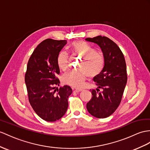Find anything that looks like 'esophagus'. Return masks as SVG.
I'll use <instances>...</instances> for the list:
<instances>
[{"label": "esophagus", "mask_w": 150, "mask_h": 150, "mask_svg": "<svg viewBox=\"0 0 150 150\" xmlns=\"http://www.w3.org/2000/svg\"><path fill=\"white\" fill-rule=\"evenodd\" d=\"M82 91H83L82 89H76V90H74V92H76V93H78V92H82Z\"/></svg>", "instance_id": "34e87169"}]
</instances>
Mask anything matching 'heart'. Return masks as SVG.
<instances>
[{
	"label": "heart",
	"instance_id": "obj_1",
	"mask_svg": "<svg viewBox=\"0 0 150 150\" xmlns=\"http://www.w3.org/2000/svg\"><path fill=\"white\" fill-rule=\"evenodd\" d=\"M74 52L82 56L79 69H74L67 72L63 76L64 81L75 88L82 87L88 76L95 78L99 75L104 65V58L100 54L95 52L93 47L81 41L73 42ZM57 65L62 71H65L68 67L69 54L65 50H62L57 56Z\"/></svg>",
	"mask_w": 150,
	"mask_h": 150
}]
</instances>
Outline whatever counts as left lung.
Returning a JSON list of instances; mask_svg holds the SVG:
<instances>
[{
    "label": "left lung",
    "mask_w": 150,
    "mask_h": 150,
    "mask_svg": "<svg viewBox=\"0 0 150 150\" xmlns=\"http://www.w3.org/2000/svg\"><path fill=\"white\" fill-rule=\"evenodd\" d=\"M85 40L100 47L104 60L103 71L93 78L97 88L90 90L92 98L86 109L95 117L105 118L111 115L121 103L127 81L125 60L118 45L107 37L98 35Z\"/></svg>",
    "instance_id": "1"
}]
</instances>
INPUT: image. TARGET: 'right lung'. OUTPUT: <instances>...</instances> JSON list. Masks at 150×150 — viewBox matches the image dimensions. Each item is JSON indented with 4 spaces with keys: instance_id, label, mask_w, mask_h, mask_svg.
<instances>
[{
    "instance_id": "obj_1",
    "label": "right lung",
    "mask_w": 150,
    "mask_h": 150,
    "mask_svg": "<svg viewBox=\"0 0 150 150\" xmlns=\"http://www.w3.org/2000/svg\"><path fill=\"white\" fill-rule=\"evenodd\" d=\"M66 44V40H45L34 50L27 64L25 81L29 102L36 114L47 122H55L65 115L72 92L67 85L54 90L60 83L57 78L60 74L57 56Z\"/></svg>"
}]
</instances>
